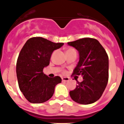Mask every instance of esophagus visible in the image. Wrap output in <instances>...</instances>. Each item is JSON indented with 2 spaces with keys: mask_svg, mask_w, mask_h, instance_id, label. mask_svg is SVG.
I'll use <instances>...</instances> for the list:
<instances>
[{
  "mask_svg": "<svg viewBox=\"0 0 124 124\" xmlns=\"http://www.w3.org/2000/svg\"><path fill=\"white\" fill-rule=\"evenodd\" d=\"M62 81L63 82L69 81V78H67V77H63V78H62Z\"/></svg>",
  "mask_w": 124,
  "mask_h": 124,
  "instance_id": "esophagus-1",
  "label": "esophagus"
}]
</instances>
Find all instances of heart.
<instances>
[{
  "label": "heart",
  "instance_id": "1",
  "mask_svg": "<svg viewBox=\"0 0 124 124\" xmlns=\"http://www.w3.org/2000/svg\"><path fill=\"white\" fill-rule=\"evenodd\" d=\"M72 49H73V48H69V49H68L67 50V51H69L72 50Z\"/></svg>",
  "mask_w": 124,
  "mask_h": 124
}]
</instances>
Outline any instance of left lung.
Returning a JSON list of instances; mask_svg holds the SVG:
<instances>
[{"mask_svg":"<svg viewBox=\"0 0 124 124\" xmlns=\"http://www.w3.org/2000/svg\"><path fill=\"white\" fill-rule=\"evenodd\" d=\"M67 44L79 53V61L73 75H81L83 78L82 82H77L75 89L70 91V97L78 103H93L102 95L108 81L107 53L95 39L84 38Z\"/></svg>","mask_w":124,"mask_h":124,"instance_id":"obj_1","label":"left lung"}]
</instances>
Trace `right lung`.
Instances as JSON below:
<instances>
[{"mask_svg": "<svg viewBox=\"0 0 124 124\" xmlns=\"http://www.w3.org/2000/svg\"><path fill=\"white\" fill-rule=\"evenodd\" d=\"M63 43L52 42L42 37L29 39L21 50L16 63V75L21 91L32 103H41L53 95L55 85L62 79L49 78L43 69L49 64L51 56Z\"/></svg>", "mask_w": 124, "mask_h": 124, "instance_id": "obj_1", "label": "right lung"}]
</instances>
